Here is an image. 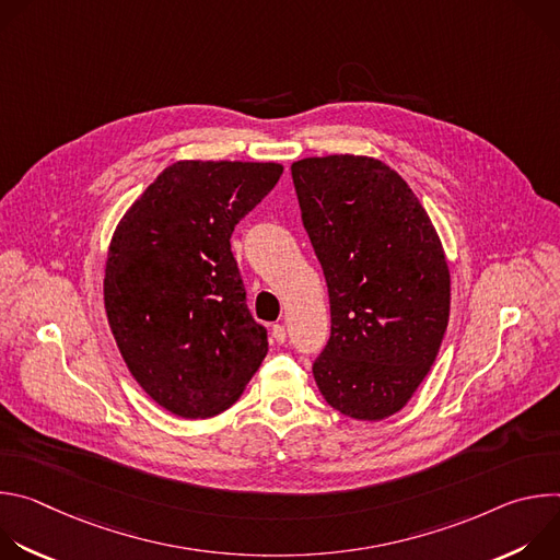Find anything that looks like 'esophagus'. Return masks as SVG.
Returning <instances> with one entry per match:
<instances>
[{"instance_id": "34e87169", "label": "esophagus", "mask_w": 560, "mask_h": 560, "mask_svg": "<svg viewBox=\"0 0 560 560\" xmlns=\"http://www.w3.org/2000/svg\"><path fill=\"white\" fill-rule=\"evenodd\" d=\"M272 339L281 346V343H285V339H288V332H285V328L283 326H275L272 328Z\"/></svg>"}]
</instances>
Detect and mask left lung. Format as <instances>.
I'll return each instance as SVG.
<instances>
[{"label": "left lung", "mask_w": 560, "mask_h": 560, "mask_svg": "<svg viewBox=\"0 0 560 560\" xmlns=\"http://www.w3.org/2000/svg\"><path fill=\"white\" fill-rule=\"evenodd\" d=\"M290 171L330 294L314 381L341 415L383 421L408 406L439 354L450 322L443 244L406 179L374 156H305Z\"/></svg>", "instance_id": "8db88e82"}]
</instances>
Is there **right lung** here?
Returning <instances> with one entry per match:
<instances>
[{
	"instance_id": "add662e5",
	"label": "right lung",
	"mask_w": 560,
	"mask_h": 560,
	"mask_svg": "<svg viewBox=\"0 0 560 560\" xmlns=\"http://www.w3.org/2000/svg\"><path fill=\"white\" fill-rule=\"evenodd\" d=\"M281 173L275 162L184 159L159 173L113 232L108 326L135 381L171 415L228 410L268 354L230 236Z\"/></svg>"
}]
</instances>
